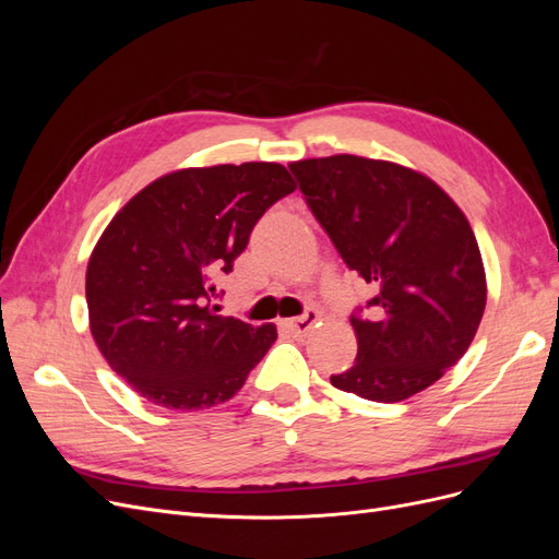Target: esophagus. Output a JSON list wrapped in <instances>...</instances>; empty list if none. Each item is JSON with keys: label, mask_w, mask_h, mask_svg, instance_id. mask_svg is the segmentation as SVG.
Returning a JSON list of instances; mask_svg holds the SVG:
<instances>
[{"label": "esophagus", "mask_w": 559, "mask_h": 559, "mask_svg": "<svg viewBox=\"0 0 559 559\" xmlns=\"http://www.w3.org/2000/svg\"><path fill=\"white\" fill-rule=\"evenodd\" d=\"M317 324H319V314L317 312H306L298 319H282L280 329L286 331V333H292L294 337H302V335H308Z\"/></svg>", "instance_id": "esophagus-1"}]
</instances>
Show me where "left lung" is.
I'll return each mask as SVG.
<instances>
[{
    "label": "left lung",
    "mask_w": 559,
    "mask_h": 559,
    "mask_svg": "<svg viewBox=\"0 0 559 559\" xmlns=\"http://www.w3.org/2000/svg\"><path fill=\"white\" fill-rule=\"evenodd\" d=\"M343 261L378 292L352 314L357 361L331 384L378 403L431 386L473 343L487 302L468 218L427 175L337 154L289 165Z\"/></svg>",
    "instance_id": "left-lung-1"
}]
</instances>
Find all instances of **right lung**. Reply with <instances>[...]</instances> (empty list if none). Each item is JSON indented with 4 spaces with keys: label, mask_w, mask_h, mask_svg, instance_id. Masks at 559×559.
<instances>
[{
    "label": "right lung",
    "mask_w": 559,
    "mask_h": 559,
    "mask_svg": "<svg viewBox=\"0 0 559 559\" xmlns=\"http://www.w3.org/2000/svg\"><path fill=\"white\" fill-rule=\"evenodd\" d=\"M294 191L280 163L183 167L116 212L88 261V321L140 396L202 411L240 392L277 329L216 314L214 277L230 273L265 210Z\"/></svg>",
    "instance_id": "obj_1"
}]
</instances>
